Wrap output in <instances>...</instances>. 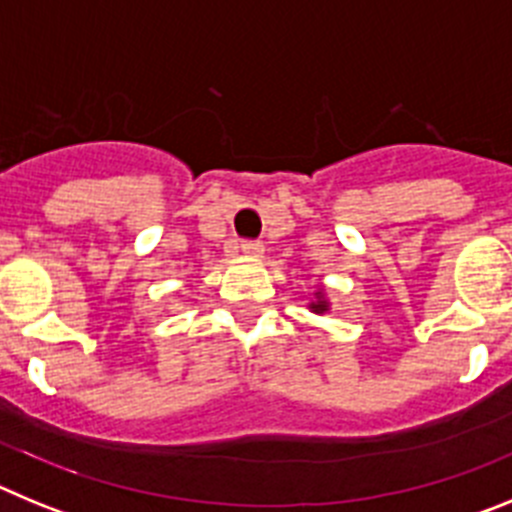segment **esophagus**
I'll return each instance as SVG.
<instances>
[{
  "label": "esophagus",
  "mask_w": 512,
  "mask_h": 512,
  "mask_svg": "<svg viewBox=\"0 0 512 512\" xmlns=\"http://www.w3.org/2000/svg\"><path fill=\"white\" fill-rule=\"evenodd\" d=\"M241 248L246 256H251V259H259L261 253H264V243L261 241H243Z\"/></svg>",
  "instance_id": "1"
}]
</instances>
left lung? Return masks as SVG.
Listing matches in <instances>:
<instances>
[{"label":"left lung","instance_id":"1","mask_svg":"<svg viewBox=\"0 0 512 512\" xmlns=\"http://www.w3.org/2000/svg\"><path fill=\"white\" fill-rule=\"evenodd\" d=\"M318 295H320V292H318ZM312 312H325V310H328V302H325V300H318V302H312Z\"/></svg>","mask_w":512,"mask_h":512}]
</instances>
